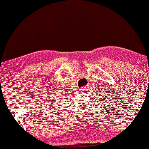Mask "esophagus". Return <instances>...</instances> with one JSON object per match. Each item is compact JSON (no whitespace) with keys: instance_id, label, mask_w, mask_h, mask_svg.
<instances>
[{"instance_id":"34e87169","label":"esophagus","mask_w":149,"mask_h":149,"mask_svg":"<svg viewBox=\"0 0 149 149\" xmlns=\"http://www.w3.org/2000/svg\"><path fill=\"white\" fill-rule=\"evenodd\" d=\"M81 91H82V93L86 92V87H81Z\"/></svg>"}]
</instances>
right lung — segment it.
<instances>
[{"label": "right lung", "instance_id": "obj_1", "mask_svg": "<svg viewBox=\"0 0 149 149\" xmlns=\"http://www.w3.org/2000/svg\"><path fill=\"white\" fill-rule=\"evenodd\" d=\"M52 98H54V99H51V100H49V103H50V104H54V103H55V102H56V100H58V99H56V97H52ZM53 107H55V106H53Z\"/></svg>", "mask_w": 149, "mask_h": 149}]
</instances>
